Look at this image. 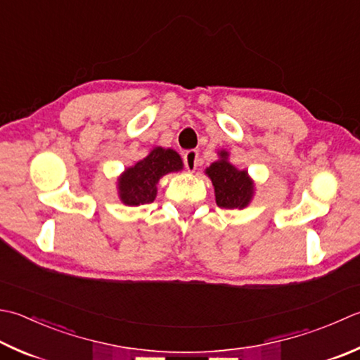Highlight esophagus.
I'll use <instances>...</instances> for the list:
<instances>
[{
  "label": "esophagus",
  "instance_id": "obj_1",
  "mask_svg": "<svg viewBox=\"0 0 360 360\" xmlns=\"http://www.w3.org/2000/svg\"><path fill=\"white\" fill-rule=\"evenodd\" d=\"M184 165L188 172H195L196 167L201 165L200 153L196 150H188L184 153Z\"/></svg>",
  "mask_w": 360,
  "mask_h": 360
}]
</instances>
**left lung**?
<instances>
[{"label":"left lung","instance_id":"8db88e82","mask_svg":"<svg viewBox=\"0 0 360 360\" xmlns=\"http://www.w3.org/2000/svg\"><path fill=\"white\" fill-rule=\"evenodd\" d=\"M221 159L214 162L206 173L215 187V200L221 209H243L252 196V182L245 170H237L226 160L228 153H220Z\"/></svg>","mask_w":360,"mask_h":360}]
</instances>
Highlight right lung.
I'll return each mask as SVG.
<instances>
[{"mask_svg": "<svg viewBox=\"0 0 360 360\" xmlns=\"http://www.w3.org/2000/svg\"><path fill=\"white\" fill-rule=\"evenodd\" d=\"M179 170H182V160L178 153L154 148L143 160L128 168L118 179L120 198L128 206L150 204L156 198V186L162 176Z\"/></svg>", "mask_w": 360, "mask_h": 360, "instance_id": "add662e5", "label": "right lung"}]
</instances>
